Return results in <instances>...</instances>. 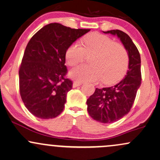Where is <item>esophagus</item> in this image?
<instances>
[{"label": "esophagus", "instance_id": "1", "mask_svg": "<svg viewBox=\"0 0 160 160\" xmlns=\"http://www.w3.org/2000/svg\"><path fill=\"white\" fill-rule=\"evenodd\" d=\"M81 84H82L81 82H77V81L74 82H73V88H76V87L81 86Z\"/></svg>", "mask_w": 160, "mask_h": 160}]
</instances>
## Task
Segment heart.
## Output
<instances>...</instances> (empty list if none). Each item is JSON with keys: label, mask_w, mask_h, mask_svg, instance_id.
Instances as JSON below:
<instances>
[{"label": "heart", "mask_w": 160, "mask_h": 160, "mask_svg": "<svg viewBox=\"0 0 160 160\" xmlns=\"http://www.w3.org/2000/svg\"><path fill=\"white\" fill-rule=\"evenodd\" d=\"M82 46L75 42L66 52V63L70 66L78 65L91 55L90 65H80L73 68L69 75L78 82H97L101 80L104 84H113L126 74L129 57L122 44L114 43L112 38L98 33H92L82 40Z\"/></svg>", "instance_id": "obj_1"}]
</instances>
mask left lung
I'll return each mask as SVG.
<instances>
[{
  "label": "left lung",
  "mask_w": 160,
  "mask_h": 160,
  "mask_svg": "<svg viewBox=\"0 0 160 160\" xmlns=\"http://www.w3.org/2000/svg\"><path fill=\"white\" fill-rule=\"evenodd\" d=\"M103 32L120 38L128 54V70L125 78L115 86L96 88L86 104L88 114L94 120L112 123L128 114L134 104L142 80L141 59L137 46L126 33L118 29Z\"/></svg>",
  "instance_id": "8db88e82"
}]
</instances>
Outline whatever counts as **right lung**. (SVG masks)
<instances>
[{
    "mask_svg": "<svg viewBox=\"0 0 160 160\" xmlns=\"http://www.w3.org/2000/svg\"><path fill=\"white\" fill-rule=\"evenodd\" d=\"M89 31L54 23L43 26L30 39L20 66L19 88L24 105L34 116L52 119L63 111L73 84L66 78V52Z\"/></svg>",
    "mask_w": 160,
    "mask_h": 160,
    "instance_id": "obj_1",
    "label": "right lung"
}]
</instances>
